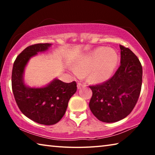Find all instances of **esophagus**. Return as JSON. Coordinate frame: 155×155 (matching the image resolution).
I'll list each match as a JSON object with an SVG mask.
<instances>
[{
	"mask_svg": "<svg viewBox=\"0 0 155 155\" xmlns=\"http://www.w3.org/2000/svg\"><path fill=\"white\" fill-rule=\"evenodd\" d=\"M85 86H86L85 84H82L81 83H77V88L78 89V90H79V89H81L82 87H85Z\"/></svg>",
	"mask_w": 155,
	"mask_h": 155,
	"instance_id": "34e87169",
	"label": "esophagus"
}]
</instances>
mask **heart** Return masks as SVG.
Masks as SVG:
<instances>
[{
    "label": "heart",
    "instance_id": "1",
    "mask_svg": "<svg viewBox=\"0 0 155 155\" xmlns=\"http://www.w3.org/2000/svg\"><path fill=\"white\" fill-rule=\"evenodd\" d=\"M119 56L112 48L100 47L83 57L74 65V74L88 73L89 80L94 83H101L108 80L114 74Z\"/></svg>",
    "mask_w": 155,
    "mask_h": 155
}]
</instances>
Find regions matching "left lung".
<instances>
[{
  "mask_svg": "<svg viewBox=\"0 0 155 155\" xmlns=\"http://www.w3.org/2000/svg\"><path fill=\"white\" fill-rule=\"evenodd\" d=\"M120 66L115 74L101 84L90 86L92 91L90 109L100 121H120L130 114L140 96L142 66L129 48L120 45Z\"/></svg>",
  "mask_w": 155,
  "mask_h": 155,
  "instance_id": "obj_1",
  "label": "left lung"
}]
</instances>
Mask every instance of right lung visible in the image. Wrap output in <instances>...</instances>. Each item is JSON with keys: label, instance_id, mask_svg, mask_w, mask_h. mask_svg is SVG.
<instances>
[{"label": "right lung", "instance_id": "1", "mask_svg": "<svg viewBox=\"0 0 155 155\" xmlns=\"http://www.w3.org/2000/svg\"><path fill=\"white\" fill-rule=\"evenodd\" d=\"M51 46L37 44L26 48L15 59L12 76L13 93L20 110L31 120L44 125L54 124L62 118L77 89L75 81L67 83L57 78L41 87H31L25 84V69L28 61Z\"/></svg>", "mask_w": 155, "mask_h": 155}]
</instances>
